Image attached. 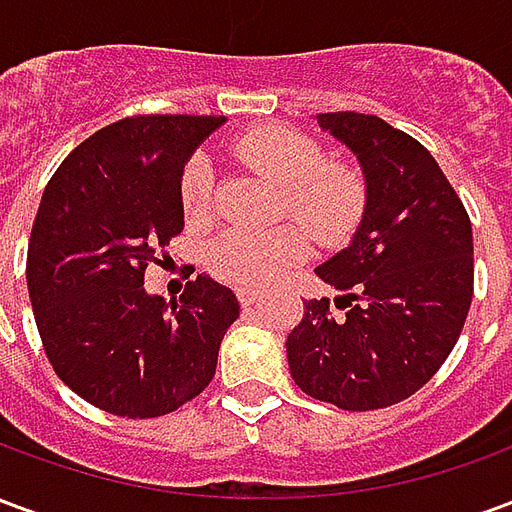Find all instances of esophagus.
<instances>
[{
	"instance_id": "obj_1",
	"label": "esophagus",
	"mask_w": 512,
	"mask_h": 512,
	"mask_svg": "<svg viewBox=\"0 0 512 512\" xmlns=\"http://www.w3.org/2000/svg\"><path fill=\"white\" fill-rule=\"evenodd\" d=\"M263 299L257 290L252 288H238V301H241V307H252V304H257V301Z\"/></svg>"
}]
</instances>
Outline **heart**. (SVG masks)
Here are the masks:
<instances>
[{
  "instance_id": "1",
  "label": "heart",
  "mask_w": 512,
  "mask_h": 512,
  "mask_svg": "<svg viewBox=\"0 0 512 512\" xmlns=\"http://www.w3.org/2000/svg\"><path fill=\"white\" fill-rule=\"evenodd\" d=\"M238 156L285 189V211L293 213L321 244H340L362 219L365 183L351 167L326 164L321 145L301 131L257 128L238 142ZM216 180L205 156H194L180 178V205L191 222L211 219ZM310 252L301 227L230 230L219 235L205 263L213 277L241 288H266L299 266Z\"/></svg>"
}]
</instances>
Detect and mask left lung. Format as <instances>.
Segmentation results:
<instances>
[{"mask_svg": "<svg viewBox=\"0 0 512 512\" xmlns=\"http://www.w3.org/2000/svg\"><path fill=\"white\" fill-rule=\"evenodd\" d=\"M365 175V211L351 244L315 268L329 299L304 301L288 334L293 381L345 411L395 406L444 365L472 304V222L417 139L381 117L318 115Z\"/></svg>", "mask_w": 512, "mask_h": 512, "instance_id": "obj_1", "label": "left lung"}]
</instances>
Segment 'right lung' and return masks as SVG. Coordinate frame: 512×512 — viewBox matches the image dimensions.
Here are the masks:
<instances>
[{"instance_id": "right-lung-1", "label": "right lung", "mask_w": 512, "mask_h": 512, "mask_svg": "<svg viewBox=\"0 0 512 512\" xmlns=\"http://www.w3.org/2000/svg\"><path fill=\"white\" fill-rule=\"evenodd\" d=\"M224 117L139 115L95 131L43 191L27 288L54 373L95 408L161 417L211 384L238 299L208 274L180 299L145 268L183 230L180 178Z\"/></svg>"}]
</instances>
